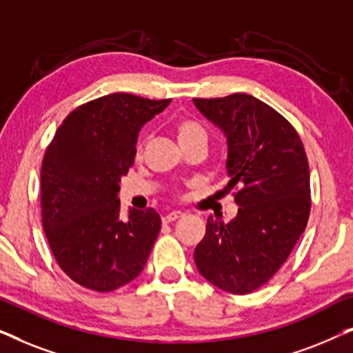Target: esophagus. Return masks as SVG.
Segmentation results:
<instances>
[{
	"mask_svg": "<svg viewBox=\"0 0 353 353\" xmlns=\"http://www.w3.org/2000/svg\"><path fill=\"white\" fill-rule=\"evenodd\" d=\"M183 216V212H180V210H173V212H168V214L163 216V223H170V221H175V220H178V219H181Z\"/></svg>",
	"mask_w": 353,
	"mask_h": 353,
	"instance_id": "obj_1",
	"label": "esophagus"
}]
</instances>
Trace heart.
Masks as SVG:
<instances>
[{
	"label": "heart",
	"mask_w": 353,
	"mask_h": 353,
	"mask_svg": "<svg viewBox=\"0 0 353 353\" xmlns=\"http://www.w3.org/2000/svg\"><path fill=\"white\" fill-rule=\"evenodd\" d=\"M176 137L178 141L186 143L190 139H196V138H204L205 139V130L202 128V125L199 122L192 119H181L180 122L176 123ZM144 146V139L138 143V152L141 151Z\"/></svg>",
	"instance_id": "obj_1"
}]
</instances>
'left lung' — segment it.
<instances>
[{"instance_id": "8db88e82", "label": "left lung", "mask_w": 353, "mask_h": 353, "mask_svg": "<svg viewBox=\"0 0 353 353\" xmlns=\"http://www.w3.org/2000/svg\"><path fill=\"white\" fill-rule=\"evenodd\" d=\"M194 105L226 137L230 181L238 215L209 216L194 250L199 273L231 294H249L286 262L310 215V168L296 130L254 96L194 98Z\"/></svg>"}]
</instances>
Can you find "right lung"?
Wrapping results in <instances>:
<instances>
[{
	"label": "right lung",
	"mask_w": 353,
	"mask_h": 353,
	"mask_svg": "<svg viewBox=\"0 0 353 353\" xmlns=\"http://www.w3.org/2000/svg\"><path fill=\"white\" fill-rule=\"evenodd\" d=\"M172 99L112 93L64 119L41 165L43 230L67 276L109 292L143 272L159 231L154 209L120 219L119 183L137 156L138 133Z\"/></svg>",
	"instance_id": "right-lung-1"
}]
</instances>
